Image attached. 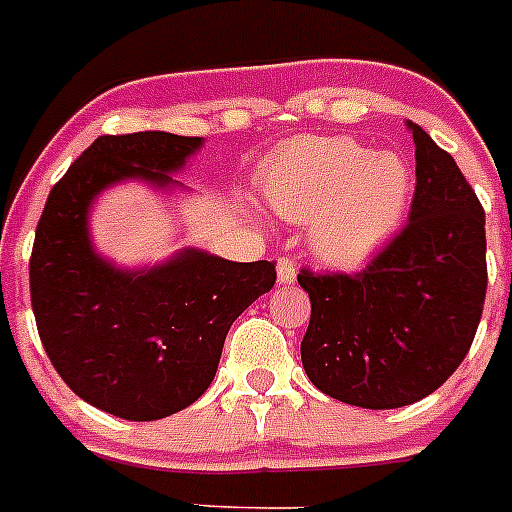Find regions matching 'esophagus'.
<instances>
[{"instance_id":"esophagus-1","label":"esophagus","mask_w":512,"mask_h":512,"mask_svg":"<svg viewBox=\"0 0 512 512\" xmlns=\"http://www.w3.org/2000/svg\"><path fill=\"white\" fill-rule=\"evenodd\" d=\"M277 277H279V284L295 282V279H297L295 261L287 259V256H279V259H277Z\"/></svg>"}]
</instances>
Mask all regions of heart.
Listing matches in <instances>:
<instances>
[{"label":"heart","mask_w":512,"mask_h":512,"mask_svg":"<svg viewBox=\"0 0 512 512\" xmlns=\"http://www.w3.org/2000/svg\"><path fill=\"white\" fill-rule=\"evenodd\" d=\"M271 207L287 220L312 221V251L333 266H359L408 217L413 166L348 135L287 140L264 171Z\"/></svg>","instance_id":"obj_1"}]
</instances>
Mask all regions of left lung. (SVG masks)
<instances>
[{
	"instance_id": "1",
	"label": "left lung",
	"mask_w": 512,
	"mask_h": 512,
	"mask_svg": "<svg viewBox=\"0 0 512 512\" xmlns=\"http://www.w3.org/2000/svg\"><path fill=\"white\" fill-rule=\"evenodd\" d=\"M410 220L366 269L297 282L310 295L302 366L328 397L392 410L436 392L464 361L487 295L485 210L420 125Z\"/></svg>"
}]
</instances>
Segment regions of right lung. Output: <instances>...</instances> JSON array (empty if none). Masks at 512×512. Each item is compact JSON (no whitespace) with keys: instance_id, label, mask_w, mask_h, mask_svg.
<instances>
[{"instance_id":"obj_1","label":"right lung","mask_w":512,"mask_h":512,"mask_svg":"<svg viewBox=\"0 0 512 512\" xmlns=\"http://www.w3.org/2000/svg\"><path fill=\"white\" fill-rule=\"evenodd\" d=\"M200 146L158 130L99 135L51 189L35 230L30 300L45 354L81 400L117 418H166L205 395L233 320L277 282L271 261L197 248L140 271L94 253V197L122 179L174 184L169 171Z\"/></svg>"}]
</instances>
